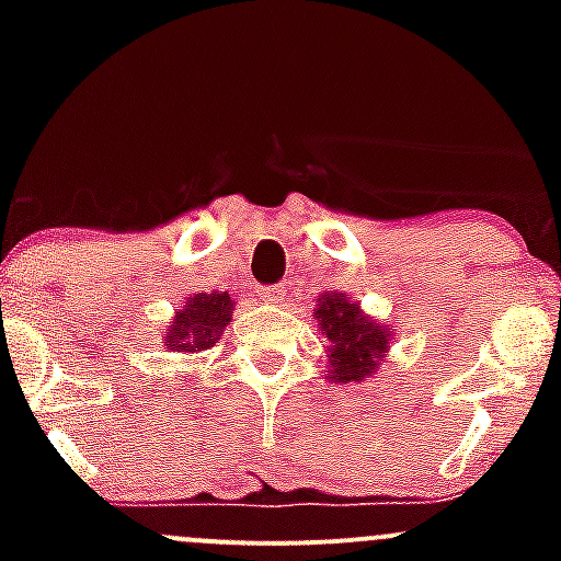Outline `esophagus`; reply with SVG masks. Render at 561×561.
I'll return each mask as SVG.
<instances>
[{
    "mask_svg": "<svg viewBox=\"0 0 561 561\" xmlns=\"http://www.w3.org/2000/svg\"><path fill=\"white\" fill-rule=\"evenodd\" d=\"M287 290L285 285H271V287H260V298H263L265 304H274V307H279L282 301H285Z\"/></svg>",
    "mask_w": 561,
    "mask_h": 561,
    "instance_id": "obj_1",
    "label": "esophagus"
}]
</instances>
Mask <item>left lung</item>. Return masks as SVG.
<instances>
[{
  "label": "left lung",
  "mask_w": 561,
  "mask_h": 561,
  "mask_svg": "<svg viewBox=\"0 0 561 561\" xmlns=\"http://www.w3.org/2000/svg\"><path fill=\"white\" fill-rule=\"evenodd\" d=\"M314 320L328 342V380L339 386L364 382L380 369L393 342V328L366 317L358 301L333 290L317 298Z\"/></svg>",
  "instance_id": "8db88e82"
}]
</instances>
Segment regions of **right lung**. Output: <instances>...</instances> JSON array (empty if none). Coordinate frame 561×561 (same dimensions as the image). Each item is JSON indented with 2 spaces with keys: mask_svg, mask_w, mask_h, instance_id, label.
I'll return each mask as SVG.
<instances>
[{
  "mask_svg": "<svg viewBox=\"0 0 561 561\" xmlns=\"http://www.w3.org/2000/svg\"><path fill=\"white\" fill-rule=\"evenodd\" d=\"M228 322H233V298L228 293H195L175 309L162 342L168 353L195 355L214 347Z\"/></svg>",
  "mask_w": 561,
  "mask_h": 561,
  "instance_id": "1",
  "label": "right lung"
}]
</instances>
